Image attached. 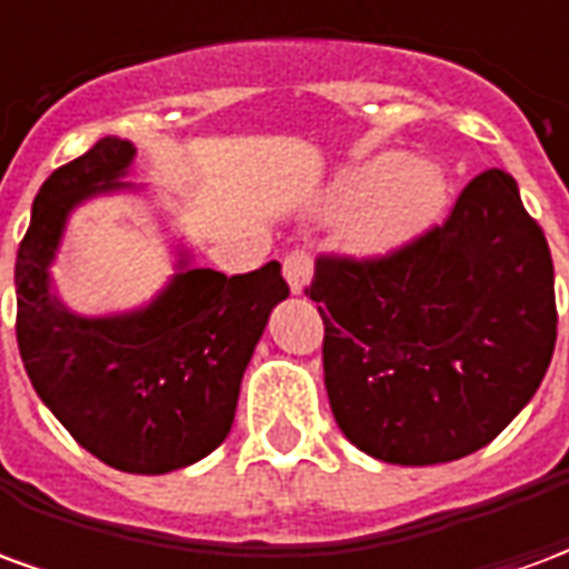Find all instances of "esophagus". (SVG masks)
Returning <instances> with one entry per match:
<instances>
[{
    "label": "esophagus",
    "instance_id": "obj_1",
    "mask_svg": "<svg viewBox=\"0 0 569 569\" xmlns=\"http://www.w3.org/2000/svg\"><path fill=\"white\" fill-rule=\"evenodd\" d=\"M283 273L292 292H305V286L313 277V259H310L308 249H292L283 259Z\"/></svg>",
    "mask_w": 569,
    "mask_h": 569
}]
</instances>
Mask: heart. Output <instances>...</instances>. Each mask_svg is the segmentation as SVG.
I'll use <instances>...</instances> for the list:
<instances>
[{
	"label": "heart",
	"mask_w": 569,
	"mask_h": 569,
	"mask_svg": "<svg viewBox=\"0 0 569 569\" xmlns=\"http://www.w3.org/2000/svg\"><path fill=\"white\" fill-rule=\"evenodd\" d=\"M448 182L432 161H402V154H375L335 179L326 198L329 216H357V243L387 252L427 231L445 207Z\"/></svg>",
	"instance_id": "obj_1"
}]
</instances>
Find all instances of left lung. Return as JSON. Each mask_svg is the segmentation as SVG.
Listing matches in <instances>:
<instances>
[{
	"mask_svg": "<svg viewBox=\"0 0 569 569\" xmlns=\"http://www.w3.org/2000/svg\"><path fill=\"white\" fill-rule=\"evenodd\" d=\"M305 292L335 420L383 463L485 448L533 399L558 338L549 243L497 167L393 252L320 256Z\"/></svg>",
	"mask_w": 569,
	"mask_h": 569,
	"instance_id": "1",
	"label": "left lung"
}]
</instances>
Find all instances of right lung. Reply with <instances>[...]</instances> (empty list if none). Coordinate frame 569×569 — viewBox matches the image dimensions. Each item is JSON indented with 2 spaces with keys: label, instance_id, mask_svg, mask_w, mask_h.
Wrapping results in <instances>:
<instances>
[{
  "label": "right lung",
  "instance_id": "right-lung-1",
  "mask_svg": "<svg viewBox=\"0 0 569 569\" xmlns=\"http://www.w3.org/2000/svg\"><path fill=\"white\" fill-rule=\"evenodd\" d=\"M133 151L106 137L39 188L14 261L18 347L39 399L84 451L121 472L163 476L198 463L231 432L249 357L289 286L280 261L224 277L182 256L149 308L97 320L63 308L48 264L69 212L128 186L118 176Z\"/></svg>",
  "mask_w": 569,
  "mask_h": 569
}]
</instances>
